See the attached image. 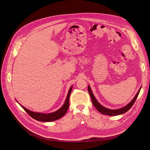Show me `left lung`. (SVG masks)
I'll use <instances>...</instances> for the list:
<instances>
[{
	"label": "left lung",
	"instance_id": "8db88e82",
	"mask_svg": "<svg viewBox=\"0 0 150 150\" xmlns=\"http://www.w3.org/2000/svg\"><path fill=\"white\" fill-rule=\"evenodd\" d=\"M141 88V87H140V88L138 91L137 93L136 94V95L135 96L134 98L129 103L127 104L126 105H125V106L122 107V108H121L120 109H108L107 108H105L104 106L102 105L97 100V99L96 98L95 96H94V94L92 92V90L91 89L90 86L89 85L88 86V90L89 94L90 95V97H91V100H92V103H93L94 106L97 109V110L99 112H100L101 113H102L103 115H106L112 116L122 115V114L126 113V112L132 108V106L133 105V104H134V102L135 101V100H136V99H137V97H138V96L139 93Z\"/></svg>",
	"mask_w": 150,
	"mask_h": 150
}]
</instances>
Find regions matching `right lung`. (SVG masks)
<instances>
[{
	"instance_id": "add662e5",
	"label": "right lung",
	"mask_w": 150,
	"mask_h": 150,
	"mask_svg": "<svg viewBox=\"0 0 150 150\" xmlns=\"http://www.w3.org/2000/svg\"><path fill=\"white\" fill-rule=\"evenodd\" d=\"M73 86H71V88L69 90L68 93L67 94L66 100L65 101V103L62 105L61 108L58 109L57 110L49 113H38V112H34L31 110H30L25 108L23 105H21L17 101V102L20 104V105L24 109V110L33 119L40 121V122H52L56 120L57 119H60L62 117H63L67 113V112L68 110L69 105V97L70 94L72 91Z\"/></svg>"
}]
</instances>
